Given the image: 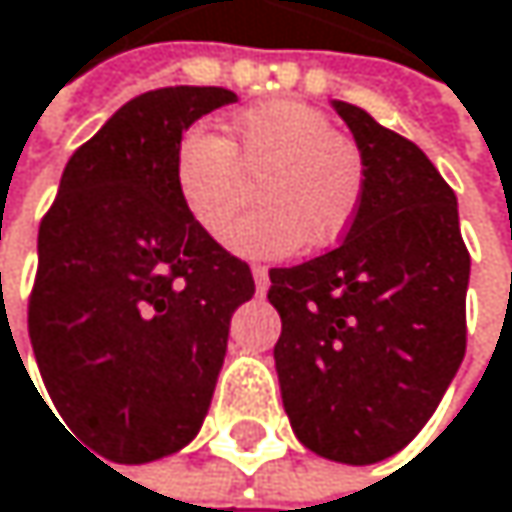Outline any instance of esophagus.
<instances>
[{
  "label": "esophagus",
  "instance_id": "obj_1",
  "mask_svg": "<svg viewBox=\"0 0 512 512\" xmlns=\"http://www.w3.org/2000/svg\"><path fill=\"white\" fill-rule=\"evenodd\" d=\"M253 280H256V289H259V295H265L268 292V268L265 265H253Z\"/></svg>",
  "mask_w": 512,
  "mask_h": 512
}]
</instances>
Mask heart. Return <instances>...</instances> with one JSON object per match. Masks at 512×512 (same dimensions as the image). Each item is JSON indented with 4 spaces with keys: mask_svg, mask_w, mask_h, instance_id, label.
<instances>
[{
    "mask_svg": "<svg viewBox=\"0 0 512 512\" xmlns=\"http://www.w3.org/2000/svg\"><path fill=\"white\" fill-rule=\"evenodd\" d=\"M259 175V211L229 232L241 256L280 259L337 244L367 193V160L322 110L274 98L235 113L226 136L187 128L172 151V184L187 217L220 238L238 217L247 178Z\"/></svg>",
    "mask_w": 512,
    "mask_h": 512,
    "instance_id": "b5f03b06",
    "label": "heart"
}]
</instances>
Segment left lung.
<instances>
[{
  "instance_id": "1",
  "label": "left lung",
  "mask_w": 512,
  "mask_h": 512,
  "mask_svg": "<svg viewBox=\"0 0 512 512\" xmlns=\"http://www.w3.org/2000/svg\"><path fill=\"white\" fill-rule=\"evenodd\" d=\"M334 110L364 151L367 193L340 247L271 268L274 364L298 441L373 465L423 429L465 358L471 256L432 160L367 110Z\"/></svg>"
}]
</instances>
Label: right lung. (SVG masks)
<instances>
[{"mask_svg":"<svg viewBox=\"0 0 512 512\" xmlns=\"http://www.w3.org/2000/svg\"><path fill=\"white\" fill-rule=\"evenodd\" d=\"M220 86H169L128 101L59 181L38 229L29 337L68 432L110 462L169 456L199 432L250 265L178 202L172 151Z\"/></svg>","mask_w":512,"mask_h":512,"instance_id":"right-lung-1","label":"right lung"}]
</instances>
